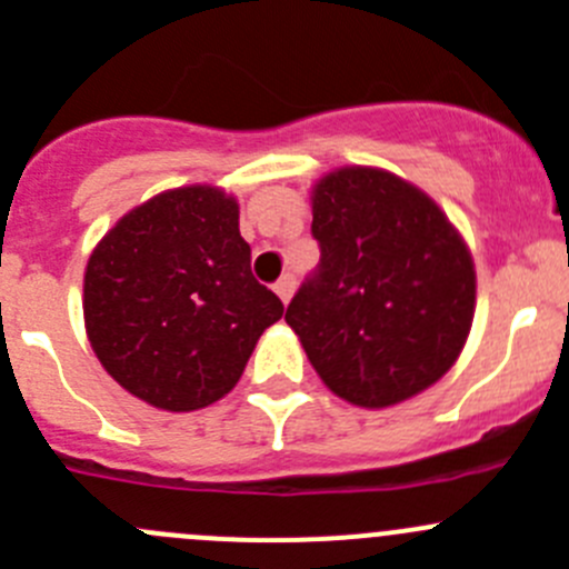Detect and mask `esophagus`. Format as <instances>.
Masks as SVG:
<instances>
[{
  "instance_id": "esophagus-1",
  "label": "esophagus",
  "mask_w": 569,
  "mask_h": 569,
  "mask_svg": "<svg viewBox=\"0 0 569 569\" xmlns=\"http://www.w3.org/2000/svg\"><path fill=\"white\" fill-rule=\"evenodd\" d=\"M295 286H297L295 274H283V278H280L278 283H274V291H278L280 300L289 302V300H291V295H295Z\"/></svg>"
}]
</instances>
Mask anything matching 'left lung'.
Masks as SVG:
<instances>
[{"mask_svg": "<svg viewBox=\"0 0 569 569\" xmlns=\"http://www.w3.org/2000/svg\"><path fill=\"white\" fill-rule=\"evenodd\" d=\"M320 263L286 309L320 379L390 407L452 368L475 317V263L440 207L405 179L342 168L315 188Z\"/></svg>", "mask_w": 569, "mask_h": 569, "instance_id": "obj_1", "label": "left lung"}]
</instances>
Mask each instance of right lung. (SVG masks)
<instances>
[{"label": "right lung", "mask_w": 569, "mask_h": 569, "mask_svg": "<svg viewBox=\"0 0 569 569\" xmlns=\"http://www.w3.org/2000/svg\"><path fill=\"white\" fill-rule=\"evenodd\" d=\"M249 258L236 199L219 188L168 190L123 216L83 274V320L106 373L159 410L227 396L283 317Z\"/></svg>", "instance_id": "1"}]
</instances>
